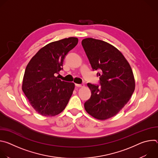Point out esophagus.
Wrapping results in <instances>:
<instances>
[{
	"mask_svg": "<svg viewBox=\"0 0 158 158\" xmlns=\"http://www.w3.org/2000/svg\"><path fill=\"white\" fill-rule=\"evenodd\" d=\"M75 85L76 87H84V84H75Z\"/></svg>",
	"mask_w": 158,
	"mask_h": 158,
	"instance_id": "obj_1",
	"label": "esophagus"
}]
</instances>
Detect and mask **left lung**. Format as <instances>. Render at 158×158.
I'll use <instances>...</instances> for the list:
<instances>
[{
  "label": "left lung",
  "mask_w": 158,
  "mask_h": 158,
  "mask_svg": "<svg viewBox=\"0 0 158 158\" xmlns=\"http://www.w3.org/2000/svg\"><path fill=\"white\" fill-rule=\"evenodd\" d=\"M82 46L93 71L100 70L99 85L88 83L91 96L84 103L88 113L104 120L116 115L133 94L135 81L131 67L122 53L110 44L86 38Z\"/></svg>",
  "instance_id": "obj_1"
}]
</instances>
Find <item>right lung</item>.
Returning <instances> with one entry per match:
<instances>
[{"instance_id":"right-lung-1","label":"right lung","mask_w":158,"mask_h":158,"mask_svg":"<svg viewBox=\"0 0 158 158\" xmlns=\"http://www.w3.org/2000/svg\"><path fill=\"white\" fill-rule=\"evenodd\" d=\"M77 43L76 37L51 42L40 49L27 64L22 91L39 114L57 115L68 104L75 85L59 79L56 75L63 69L65 56Z\"/></svg>"}]
</instances>
